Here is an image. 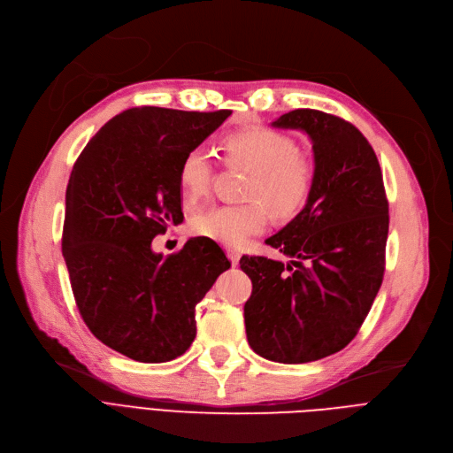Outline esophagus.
Returning a JSON list of instances; mask_svg holds the SVG:
<instances>
[{"label": "esophagus", "mask_w": 453, "mask_h": 453, "mask_svg": "<svg viewBox=\"0 0 453 453\" xmlns=\"http://www.w3.org/2000/svg\"><path fill=\"white\" fill-rule=\"evenodd\" d=\"M227 257H229L233 266L239 265V260H241V253L239 251H236V250H227Z\"/></svg>", "instance_id": "1"}]
</instances>
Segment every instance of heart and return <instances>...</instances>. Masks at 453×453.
<instances>
[{"instance_id":"heart-1","label":"heart","mask_w":453,"mask_h":453,"mask_svg":"<svg viewBox=\"0 0 453 453\" xmlns=\"http://www.w3.org/2000/svg\"><path fill=\"white\" fill-rule=\"evenodd\" d=\"M227 165L250 171L242 205H219L190 219L196 236L229 248H241L250 236L268 226V211L277 220H290L304 209L316 185V161L299 150L294 137L270 128L233 132L224 137ZM214 163L207 149L185 152L178 166V187L185 202L196 203L209 195Z\"/></svg>"}]
</instances>
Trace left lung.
Masks as SVG:
<instances>
[{
	"mask_svg": "<svg viewBox=\"0 0 453 453\" xmlns=\"http://www.w3.org/2000/svg\"><path fill=\"white\" fill-rule=\"evenodd\" d=\"M272 125L311 137L318 174L304 209L266 241L294 260L241 258L253 284L246 334L266 360L306 364L347 347L367 318L386 270L389 203L372 147L345 119L301 108Z\"/></svg>",
	"mask_w": 453,
	"mask_h": 453,
	"instance_id": "obj_1",
	"label": "left lung"
}]
</instances>
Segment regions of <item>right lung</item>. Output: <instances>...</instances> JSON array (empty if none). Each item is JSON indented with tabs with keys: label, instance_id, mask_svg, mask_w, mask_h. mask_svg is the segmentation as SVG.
Instances as JSON below:
<instances>
[{
	"label": "right lung",
	"instance_id": "obj_1",
	"mask_svg": "<svg viewBox=\"0 0 453 453\" xmlns=\"http://www.w3.org/2000/svg\"><path fill=\"white\" fill-rule=\"evenodd\" d=\"M231 110L130 108L95 134L65 190L62 255L91 334L142 364L181 356L196 338V304L231 263L203 236L169 257L154 236L181 224L178 166Z\"/></svg>",
	"mask_w": 453,
	"mask_h": 453
}]
</instances>
